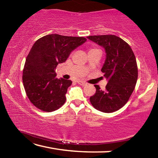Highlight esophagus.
<instances>
[{"label": "esophagus", "instance_id": "obj_1", "mask_svg": "<svg viewBox=\"0 0 158 158\" xmlns=\"http://www.w3.org/2000/svg\"><path fill=\"white\" fill-rule=\"evenodd\" d=\"M77 83H78V84L81 85H85V84H86V83H85V81H81V80H78V81H77Z\"/></svg>", "mask_w": 158, "mask_h": 158}]
</instances>
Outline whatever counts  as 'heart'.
I'll return each mask as SVG.
<instances>
[{"mask_svg":"<svg viewBox=\"0 0 158 158\" xmlns=\"http://www.w3.org/2000/svg\"><path fill=\"white\" fill-rule=\"evenodd\" d=\"M97 49H95V48H93V49H90V51H93V50H96Z\"/></svg>","mask_w":158,"mask_h":158,"instance_id":"obj_1","label":"heart"}]
</instances>
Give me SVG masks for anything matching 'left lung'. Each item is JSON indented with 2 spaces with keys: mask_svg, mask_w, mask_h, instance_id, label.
<instances>
[{
  "mask_svg": "<svg viewBox=\"0 0 158 158\" xmlns=\"http://www.w3.org/2000/svg\"><path fill=\"white\" fill-rule=\"evenodd\" d=\"M87 38L105 50L106 58L101 71L108 81L105 90L95 85L96 93L90 98V103L102 112H114L127 103L135 89L138 77L135 56L130 45L114 35Z\"/></svg>",
  "mask_w": 158,
  "mask_h": 158,
  "instance_id": "1",
  "label": "left lung"
}]
</instances>
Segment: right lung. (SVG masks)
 <instances>
[{"label": "right lung", "instance_id": "right-lung-1", "mask_svg": "<svg viewBox=\"0 0 158 158\" xmlns=\"http://www.w3.org/2000/svg\"><path fill=\"white\" fill-rule=\"evenodd\" d=\"M86 40L83 37L51 34L35 42L26 57L22 77L26 95L35 106L51 112L64 105L73 82L56 78V68Z\"/></svg>", "mask_w": 158, "mask_h": 158}]
</instances>
